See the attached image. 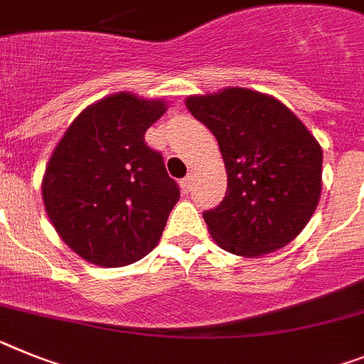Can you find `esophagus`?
I'll use <instances>...</instances> for the list:
<instances>
[{
    "label": "esophagus",
    "instance_id": "obj_1",
    "mask_svg": "<svg viewBox=\"0 0 364 364\" xmlns=\"http://www.w3.org/2000/svg\"><path fill=\"white\" fill-rule=\"evenodd\" d=\"M180 186H182V191L184 193H189L191 191V186H193V175H188L180 180Z\"/></svg>",
    "mask_w": 364,
    "mask_h": 364
}]
</instances>
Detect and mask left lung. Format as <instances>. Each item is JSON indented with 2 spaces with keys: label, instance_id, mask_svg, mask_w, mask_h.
<instances>
[{
  "label": "left lung",
  "instance_id": "obj_1",
  "mask_svg": "<svg viewBox=\"0 0 364 364\" xmlns=\"http://www.w3.org/2000/svg\"><path fill=\"white\" fill-rule=\"evenodd\" d=\"M212 130L225 160L223 203L203 213L220 248L263 256L291 243L316 210L322 149L278 99L245 88L186 99Z\"/></svg>",
  "mask_w": 364,
  "mask_h": 364
}]
</instances>
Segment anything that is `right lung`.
Returning a JSON list of instances; mask_svg holds the SVG:
<instances>
[{"mask_svg":"<svg viewBox=\"0 0 364 364\" xmlns=\"http://www.w3.org/2000/svg\"><path fill=\"white\" fill-rule=\"evenodd\" d=\"M164 101L114 93L77 116L53 151L42 195L64 243L86 262L123 267L156 247L180 188L145 144Z\"/></svg>","mask_w":364,"mask_h":364,"instance_id":"add662e5","label":"right lung"}]
</instances>
